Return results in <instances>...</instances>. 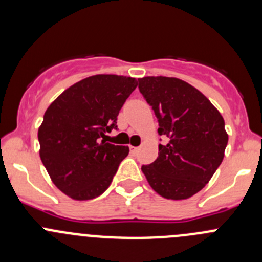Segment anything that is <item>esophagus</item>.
I'll use <instances>...</instances> for the list:
<instances>
[{
	"label": "esophagus",
	"mask_w": 262,
	"mask_h": 262,
	"mask_svg": "<svg viewBox=\"0 0 262 262\" xmlns=\"http://www.w3.org/2000/svg\"><path fill=\"white\" fill-rule=\"evenodd\" d=\"M129 149H130L132 155H137V153H138V150H139V148H138V147L130 146V147H129Z\"/></svg>",
	"instance_id": "1"
}]
</instances>
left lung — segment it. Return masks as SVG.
Listing matches in <instances>:
<instances>
[{
  "instance_id": "left-lung-1",
  "label": "left lung",
  "mask_w": 262,
  "mask_h": 262,
  "mask_svg": "<svg viewBox=\"0 0 262 262\" xmlns=\"http://www.w3.org/2000/svg\"><path fill=\"white\" fill-rule=\"evenodd\" d=\"M139 91L167 137L158 157L142 166L148 184L161 196L189 199L209 182L224 157L228 134L221 113L199 90L175 77L138 78Z\"/></svg>"
}]
</instances>
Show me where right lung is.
<instances>
[{
    "label": "right lung",
    "instance_id": "right-lung-1",
    "mask_svg": "<svg viewBox=\"0 0 262 262\" xmlns=\"http://www.w3.org/2000/svg\"><path fill=\"white\" fill-rule=\"evenodd\" d=\"M136 78L96 75L63 91L47 109L38 138L41 162L53 184L75 200L101 195L112 184L126 146L105 141L136 90Z\"/></svg>",
    "mask_w": 262,
    "mask_h": 262
}]
</instances>
